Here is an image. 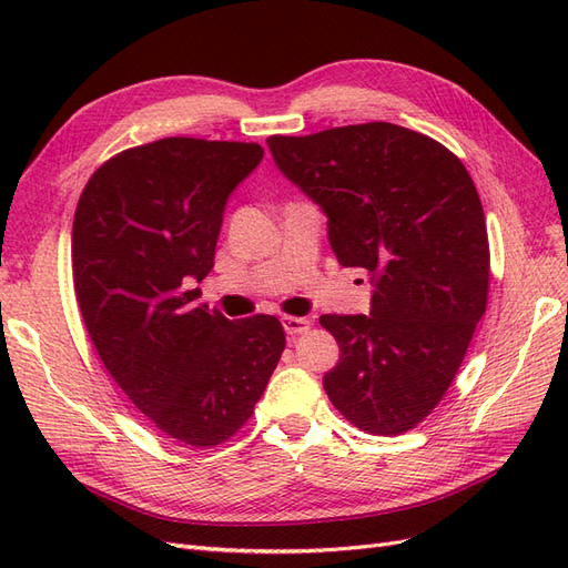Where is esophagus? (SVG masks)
<instances>
[{
    "instance_id": "34e87169",
    "label": "esophagus",
    "mask_w": 568,
    "mask_h": 568,
    "mask_svg": "<svg viewBox=\"0 0 568 568\" xmlns=\"http://www.w3.org/2000/svg\"><path fill=\"white\" fill-rule=\"evenodd\" d=\"M282 324H284V332L288 336H298V334H305L307 329H311V320L307 317H282Z\"/></svg>"
}]
</instances>
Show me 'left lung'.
Here are the masks:
<instances>
[{
	"label": "left lung",
	"instance_id": "8db88e82",
	"mask_svg": "<svg viewBox=\"0 0 568 568\" xmlns=\"http://www.w3.org/2000/svg\"><path fill=\"white\" fill-rule=\"evenodd\" d=\"M272 159L329 217L343 267L374 284L369 315H322L338 341L324 374L332 405L374 436L432 415L486 313L490 248L484 205L453 151L393 123L272 134Z\"/></svg>",
	"mask_w": 568,
	"mask_h": 568
}]
</instances>
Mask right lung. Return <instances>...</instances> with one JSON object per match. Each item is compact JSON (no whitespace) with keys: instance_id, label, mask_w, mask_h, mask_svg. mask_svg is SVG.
I'll return each mask as SVG.
<instances>
[{"instance_id":"add662e5","label":"right lung","mask_w":568,"mask_h":568,"mask_svg":"<svg viewBox=\"0 0 568 568\" xmlns=\"http://www.w3.org/2000/svg\"><path fill=\"white\" fill-rule=\"evenodd\" d=\"M263 153L165 136L94 170L75 209V296L101 363L163 436L192 448L251 419L286 346L277 317L232 322L192 288L213 270L230 194Z\"/></svg>"}]
</instances>
